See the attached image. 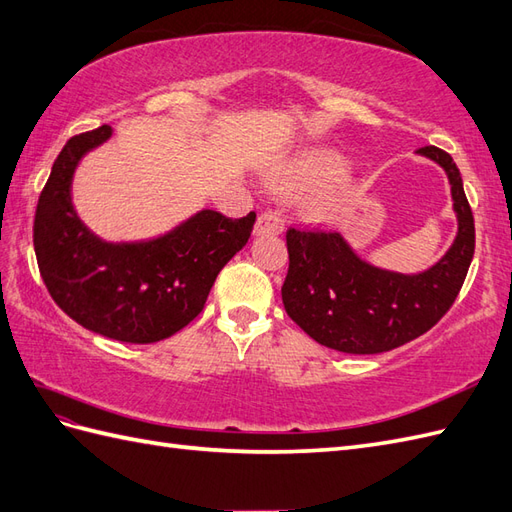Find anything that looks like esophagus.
<instances>
[{
  "label": "esophagus",
  "mask_w": 512,
  "mask_h": 512,
  "mask_svg": "<svg viewBox=\"0 0 512 512\" xmlns=\"http://www.w3.org/2000/svg\"><path fill=\"white\" fill-rule=\"evenodd\" d=\"M284 232V219L278 213H263L256 221L254 234L263 236V234H282Z\"/></svg>",
  "instance_id": "1"
}]
</instances>
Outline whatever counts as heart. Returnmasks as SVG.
Wrapping results in <instances>:
<instances>
[{
    "instance_id": "1",
    "label": "heart",
    "mask_w": 512,
    "mask_h": 512,
    "mask_svg": "<svg viewBox=\"0 0 512 512\" xmlns=\"http://www.w3.org/2000/svg\"><path fill=\"white\" fill-rule=\"evenodd\" d=\"M343 169V154L328 147H315L284 160L273 178L286 191H313L306 204L308 213L319 221H332L345 213L356 193L352 176Z\"/></svg>"
}]
</instances>
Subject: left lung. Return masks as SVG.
<instances>
[{"mask_svg": "<svg viewBox=\"0 0 512 512\" xmlns=\"http://www.w3.org/2000/svg\"><path fill=\"white\" fill-rule=\"evenodd\" d=\"M419 156L434 160L452 186L458 232L430 269L397 273L367 263L339 232H286L289 273L282 302L310 339L345 354H380L428 332L463 286L476 249V228L452 156L428 145Z\"/></svg>", "mask_w": 512, "mask_h": 512, "instance_id": "8db88e82", "label": "left lung"}]
</instances>
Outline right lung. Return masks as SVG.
I'll list each match as a JSON object with an SVG mask.
<instances>
[{"mask_svg":"<svg viewBox=\"0 0 512 512\" xmlns=\"http://www.w3.org/2000/svg\"><path fill=\"white\" fill-rule=\"evenodd\" d=\"M110 126L73 136L58 154L34 215V252L54 302L82 328L123 343H156L202 313L219 271L245 247L256 213L199 210L156 239L108 243L78 217L71 180Z\"/></svg>","mask_w":512,"mask_h":512,"instance_id":"1","label":"right lung"}]
</instances>
